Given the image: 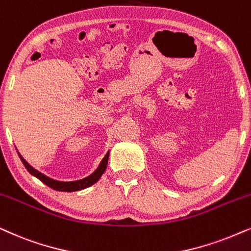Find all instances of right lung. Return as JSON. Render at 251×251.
Instances as JSON below:
<instances>
[{
  "mask_svg": "<svg viewBox=\"0 0 251 251\" xmlns=\"http://www.w3.org/2000/svg\"><path fill=\"white\" fill-rule=\"evenodd\" d=\"M18 152V151H17ZM18 155L19 158H21V160L23 162V165L25 166V168L27 169L28 173L31 175H33L37 178H39L41 182H44L45 184L48 185V187L51 188V189L54 190H57V191H66V193H71V191H77V190H82V189H85V188H89L91 185L97 183L98 180H99L100 177H101V175L103 174V172L106 171V167H107V164H108V157H109V151L107 152V154L103 157V159L100 162L99 166H98V168L96 171L93 172L92 174L89 175L87 177H84L82 180H77V181H69V182H64V181H56L54 180V178H50L48 177L47 175L42 174L41 172L37 171V169L32 167V166L28 164L27 161L25 160L24 158L22 157L21 153L18 152Z\"/></svg>",
  "mask_w": 251,
  "mask_h": 251,
  "instance_id": "add662e5",
  "label": "right lung"
}]
</instances>
